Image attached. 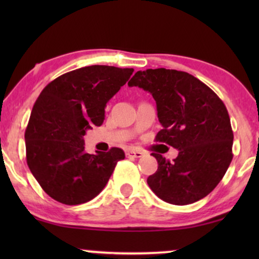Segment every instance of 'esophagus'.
I'll list each match as a JSON object with an SVG mask.
<instances>
[{
  "label": "esophagus",
  "mask_w": 259,
  "mask_h": 259,
  "mask_svg": "<svg viewBox=\"0 0 259 259\" xmlns=\"http://www.w3.org/2000/svg\"><path fill=\"white\" fill-rule=\"evenodd\" d=\"M126 155H127V157H130V158H141L144 155V152L130 150V151H127Z\"/></svg>",
  "instance_id": "esophagus-1"
}]
</instances>
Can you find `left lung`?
<instances>
[{
    "instance_id": "left-lung-1",
    "label": "left lung",
    "mask_w": 259,
    "mask_h": 259,
    "mask_svg": "<svg viewBox=\"0 0 259 259\" xmlns=\"http://www.w3.org/2000/svg\"><path fill=\"white\" fill-rule=\"evenodd\" d=\"M150 92L162 130L155 137L179 151L172 162L161 154L157 172L147 178L166 203L187 205L212 192L232 160L233 132L224 102L191 74L176 69L139 70L130 80Z\"/></svg>"
}]
</instances>
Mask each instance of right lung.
<instances>
[{
  "label": "right lung",
  "mask_w": 259,
  "mask_h": 259,
  "mask_svg": "<svg viewBox=\"0 0 259 259\" xmlns=\"http://www.w3.org/2000/svg\"><path fill=\"white\" fill-rule=\"evenodd\" d=\"M133 68L88 66L56 77L44 88L28 122L27 164L46 193L59 203H87L104 190L121 148L90 154L83 137L101 126L106 104L118 93Z\"/></svg>",
  "instance_id": "right-lung-1"
}]
</instances>
